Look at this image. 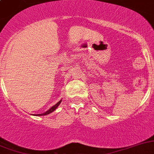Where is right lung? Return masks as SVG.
<instances>
[{
  "instance_id": "add662e5",
  "label": "right lung",
  "mask_w": 154,
  "mask_h": 154,
  "mask_svg": "<svg viewBox=\"0 0 154 154\" xmlns=\"http://www.w3.org/2000/svg\"><path fill=\"white\" fill-rule=\"evenodd\" d=\"M61 101H62V100H60L59 101V102H57V103L56 104L54 105L53 106H51V107L50 108L49 110H48V111L45 112V113H40V114H34V116H45V115L49 114V113H52V112L54 111V110H56L57 108V106H59V105H60V103H61ZM32 115H33V114H32Z\"/></svg>"
}]
</instances>
